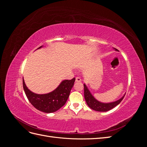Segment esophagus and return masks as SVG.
Wrapping results in <instances>:
<instances>
[{"label": "esophagus", "mask_w": 147, "mask_h": 147, "mask_svg": "<svg viewBox=\"0 0 147 147\" xmlns=\"http://www.w3.org/2000/svg\"><path fill=\"white\" fill-rule=\"evenodd\" d=\"M75 82H82V80H81V78H80V77H76V78H75Z\"/></svg>", "instance_id": "esophagus-1"}]
</instances>
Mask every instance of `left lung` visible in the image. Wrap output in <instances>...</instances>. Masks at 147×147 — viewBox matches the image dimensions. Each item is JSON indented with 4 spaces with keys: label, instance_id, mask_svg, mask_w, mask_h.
<instances>
[{
    "label": "left lung",
    "instance_id": "8db88e82",
    "mask_svg": "<svg viewBox=\"0 0 147 147\" xmlns=\"http://www.w3.org/2000/svg\"><path fill=\"white\" fill-rule=\"evenodd\" d=\"M113 49L116 51H119L116 48H113ZM125 94L126 93L121 97V98L114 102H107V103L102 102L99 101L98 100H97L95 97L92 96L90 91L89 90L88 88L86 85V84L84 83V99H85V100L86 102V104L91 109L97 111V112H107V111L113 109L121 102Z\"/></svg>",
    "mask_w": 147,
    "mask_h": 147
}]
</instances>
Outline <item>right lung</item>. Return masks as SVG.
<instances>
[{"label": "right lung", "mask_w": 147, "mask_h": 147, "mask_svg": "<svg viewBox=\"0 0 147 147\" xmlns=\"http://www.w3.org/2000/svg\"><path fill=\"white\" fill-rule=\"evenodd\" d=\"M43 47H40L37 50ZM75 81V78L70 80H64L61 82L59 86L55 90L47 94H36L29 90L26 85L24 78L23 79V84L25 94L30 104L35 109L41 112L50 113L56 112L65 105Z\"/></svg>", "instance_id": "obj_1"}]
</instances>
